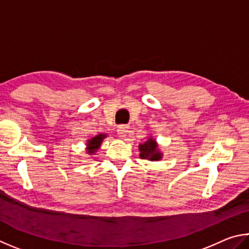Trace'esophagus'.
I'll use <instances>...</instances> for the list:
<instances>
[{
    "mask_svg": "<svg viewBox=\"0 0 249 249\" xmlns=\"http://www.w3.org/2000/svg\"><path fill=\"white\" fill-rule=\"evenodd\" d=\"M117 132H118V136H119L121 139H124L127 137V134L129 132V127H127V125H120V127L117 129Z\"/></svg>",
    "mask_w": 249,
    "mask_h": 249,
    "instance_id": "esophagus-1",
    "label": "esophagus"
}]
</instances>
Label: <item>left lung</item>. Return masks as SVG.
<instances>
[{"instance_id":"left-lung-1","label":"left lung","mask_w":249,"mask_h":249,"mask_svg":"<svg viewBox=\"0 0 249 249\" xmlns=\"http://www.w3.org/2000/svg\"><path fill=\"white\" fill-rule=\"evenodd\" d=\"M139 151H140V158L142 160H149L151 162H158L163 159V153L160 150L159 143L156 142L153 137L147 138V140L139 144Z\"/></svg>"}]
</instances>
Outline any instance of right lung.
Returning <instances> with one entry per match:
<instances>
[{
    "label": "right lung",
    "instance_id": "1",
    "mask_svg": "<svg viewBox=\"0 0 249 249\" xmlns=\"http://www.w3.org/2000/svg\"><path fill=\"white\" fill-rule=\"evenodd\" d=\"M105 138H107L106 133L98 134V136L89 139V140L86 141V153L89 155H94L100 147V145H102Z\"/></svg>",
    "mask_w": 249,
    "mask_h": 249
}]
</instances>
